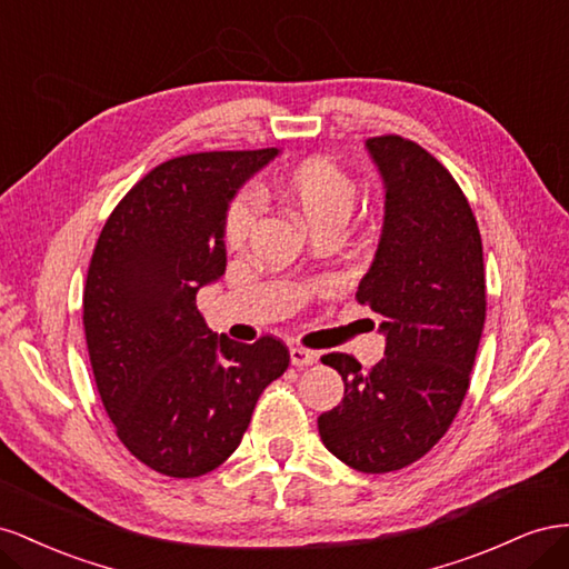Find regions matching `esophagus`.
I'll use <instances>...</instances> for the list:
<instances>
[{"label":"esophagus","instance_id":"1","mask_svg":"<svg viewBox=\"0 0 569 569\" xmlns=\"http://www.w3.org/2000/svg\"><path fill=\"white\" fill-rule=\"evenodd\" d=\"M317 352L315 350H307L302 346H293L290 348V362H293L296 367H310L317 362Z\"/></svg>","mask_w":569,"mask_h":569}]
</instances>
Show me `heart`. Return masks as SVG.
I'll return each instance as SVG.
<instances>
[{
    "label": "heart",
    "mask_w": 569,
    "mask_h": 569,
    "mask_svg": "<svg viewBox=\"0 0 569 569\" xmlns=\"http://www.w3.org/2000/svg\"><path fill=\"white\" fill-rule=\"evenodd\" d=\"M279 200L310 226L319 229H343L352 217L360 188L355 178L346 173L327 157H307L279 176L273 186ZM254 223V202L250 194H238L226 207L221 238L229 248H242L250 238Z\"/></svg>",
    "instance_id": "b5f03b06"
}]
</instances>
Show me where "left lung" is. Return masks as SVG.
Instances as JSON below:
<instances>
[{
	"label": "left lung",
	"instance_id": "8db88e82",
	"mask_svg": "<svg viewBox=\"0 0 569 569\" xmlns=\"http://www.w3.org/2000/svg\"><path fill=\"white\" fill-rule=\"evenodd\" d=\"M386 183L379 250L357 302L383 317L386 357L369 369L329 352L346 383L319 436L357 472L383 475L425 458L456 419L486 319L479 226L456 178L421 144L367 140Z\"/></svg>",
	"mask_w": 569,
	"mask_h": 569
}]
</instances>
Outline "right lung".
I'll list each match as a JSON object with an SVG mask.
<instances>
[{
  "label": "right lung",
  "mask_w": 569,
  "mask_h": 569,
  "mask_svg": "<svg viewBox=\"0 0 569 569\" xmlns=\"http://www.w3.org/2000/svg\"><path fill=\"white\" fill-rule=\"evenodd\" d=\"M276 148L161 161L113 207L88 267L83 327L97 391L119 441L176 479L240 446L257 398L288 369L283 340L209 331L198 290L226 269L221 223Z\"/></svg>",
  "instance_id": "right-lung-1"
}]
</instances>
